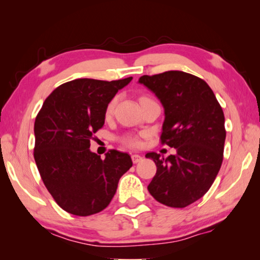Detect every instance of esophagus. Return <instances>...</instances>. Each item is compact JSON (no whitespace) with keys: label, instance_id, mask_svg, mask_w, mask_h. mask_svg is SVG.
<instances>
[{"label":"esophagus","instance_id":"esophagus-1","mask_svg":"<svg viewBox=\"0 0 260 260\" xmlns=\"http://www.w3.org/2000/svg\"><path fill=\"white\" fill-rule=\"evenodd\" d=\"M132 160H133L134 164H138V162L142 160V157H141L140 155H136V153H134V155H132Z\"/></svg>","mask_w":260,"mask_h":260}]
</instances>
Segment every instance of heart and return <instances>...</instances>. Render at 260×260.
<instances>
[{
  "mask_svg": "<svg viewBox=\"0 0 260 260\" xmlns=\"http://www.w3.org/2000/svg\"><path fill=\"white\" fill-rule=\"evenodd\" d=\"M114 103H116V101H114V100L109 103L108 108H107V114H110L112 112V110L114 108ZM122 142L127 144V146H129V147H139L141 144L140 138H139V136H136V135H127V136H125V138L122 139Z\"/></svg>",
  "mask_w": 260,
  "mask_h": 260,
  "instance_id": "obj_1",
  "label": "heart"
}]
</instances>
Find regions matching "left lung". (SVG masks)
<instances>
[{"label": "left lung", "instance_id": "obj_1", "mask_svg": "<svg viewBox=\"0 0 260 260\" xmlns=\"http://www.w3.org/2000/svg\"><path fill=\"white\" fill-rule=\"evenodd\" d=\"M139 83L164 108L161 142L175 149L167 158L148 152L157 166L148 190L159 203L184 208L205 195L222 162L225 116L204 80L182 71L143 76Z\"/></svg>", "mask_w": 260, "mask_h": 260}]
</instances>
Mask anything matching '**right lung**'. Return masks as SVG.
<instances>
[{"instance_id":"1","label":"right lung","mask_w":260,"mask_h":260,"mask_svg":"<svg viewBox=\"0 0 260 260\" xmlns=\"http://www.w3.org/2000/svg\"><path fill=\"white\" fill-rule=\"evenodd\" d=\"M76 79L57 87L46 99L34 124V159L56 203L86 217L110 204L119 179L133 162L128 153L90 151L93 134L102 128L109 103L132 81Z\"/></svg>"}]
</instances>
